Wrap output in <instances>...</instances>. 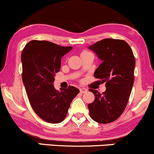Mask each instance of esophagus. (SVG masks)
<instances>
[{"mask_svg": "<svg viewBox=\"0 0 154 154\" xmlns=\"http://www.w3.org/2000/svg\"><path fill=\"white\" fill-rule=\"evenodd\" d=\"M79 91L81 93H85L88 91V90L86 88H79Z\"/></svg>", "mask_w": 154, "mask_h": 154, "instance_id": "1", "label": "esophagus"}]
</instances>
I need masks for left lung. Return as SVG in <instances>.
Instances as JSON below:
<instances>
[{"instance_id": "obj_1", "label": "left lung", "mask_w": 154, "mask_h": 154, "mask_svg": "<svg viewBox=\"0 0 154 154\" xmlns=\"http://www.w3.org/2000/svg\"><path fill=\"white\" fill-rule=\"evenodd\" d=\"M103 62L94 73L95 78L106 82L105 92L95 95L93 103L88 105L90 116L94 121L108 124L122 115L128 104L134 83L135 56L125 40L106 38L90 45Z\"/></svg>"}]
</instances>
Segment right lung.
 I'll return each instance as SVG.
<instances>
[{
    "instance_id": "1",
    "label": "right lung",
    "mask_w": 154,
    "mask_h": 154,
    "mask_svg": "<svg viewBox=\"0 0 154 154\" xmlns=\"http://www.w3.org/2000/svg\"><path fill=\"white\" fill-rule=\"evenodd\" d=\"M72 48L34 40L22 51V77L28 99L37 115L47 122H61L72 100L79 93L74 86L59 92L53 85L55 74L60 71L61 58Z\"/></svg>"
}]
</instances>
